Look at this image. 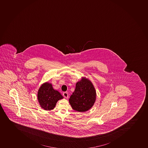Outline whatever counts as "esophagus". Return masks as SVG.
Returning a JSON list of instances; mask_svg holds the SVG:
<instances>
[{"mask_svg": "<svg viewBox=\"0 0 148 148\" xmlns=\"http://www.w3.org/2000/svg\"><path fill=\"white\" fill-rule=\"evenodd\" d=\"M63 96L64 98H66V99H67L68 98V93L67 92H63Z\"/></svg>", "mask_w": 148, "mask_h": 148, "instance_id": "obj_1", "label": "esophagus"}]
</instances>
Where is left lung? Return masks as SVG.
<instances>
[{
  "mask_svg": "<svg viewBox=\"0 0 148 148\" xmlns=\"http://www.w3.org/2000/svg\"><path fill=\"white\" fill-rule=\"evenodd\" d=\"M96 92L92 82L82 77L77 82L74 92L69 99V103L75 111L85 112L90 109L95 103Z\"/></svg>",
  "mask_w": 148,
  "mask_h": 148,
  "instance_id": "obj_1",
  "label": "left lung"
}]
</instances>
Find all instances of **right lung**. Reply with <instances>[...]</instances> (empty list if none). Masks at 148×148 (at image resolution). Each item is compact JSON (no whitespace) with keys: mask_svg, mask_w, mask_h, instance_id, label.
<instances>
[{"mask_svg":"<svg viewBox=\"0 0 148 148\" xmlns=\"http://www.w3.org/2000/svg\"><path fill=\"white\" fill-rule=\"evenodd\" d=\"M63 98L59 91L53 89L51 84L48 82L42 85L38 91L37 99L40 106L45 110L53 109L58 101Z\"/></svg>","mask_w":148,"mask_h":148,"instance_id":"right-lung-1","label":"right lung"}]
</instances>
